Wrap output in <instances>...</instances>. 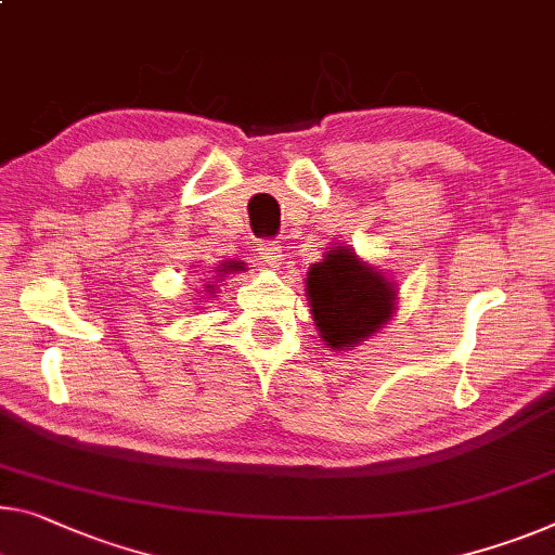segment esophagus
Listing matches in <instances>:
<instances>
[{"mask_svg": "<svg viewBox=\"0 0 555 555\" xmlns=\"http://www.w3.org/2000/svg\"><path fill=\"white\" fill-rule=\"evenodd\" d=\"M258 260L262 266H270V268H278L280 260H283V245L280 241H272V237H266V241H258Z\"/></svg>", "mask_w": 555, "mask_h": 555, "instance_id": "esophagus-1", "label": "esophagus"}]
</instances>
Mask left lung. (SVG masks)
<instances>
[{
	"instance_id": "left-lung-1",
	"label": "left lung",
	"mask_w": 555,
	"mask_h": 555,
	"mask_svg": "<svg viewBox=\"0 0 555 555\" xmlns=\"http://www.w3.org/2000/svg\"><path fill=\"white\" fill-rule=\"evenodd\" d=\"M314 325L332 349L354 347L391 318L395 289L349 248L330 250L307 272Z\"/></svg>"
}]
</instances>
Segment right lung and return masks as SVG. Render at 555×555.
Returning <instances> with one entry per match:
<instances>
[{
	"mask_svg": "<svg viewBox=\"0 0 555 555\" xmlns=\"http://www.w3.org/2000/svg\"><path fill=\"white\" fill-rule=\"evenodd\" d=\"M241 266H243V262H235V266H225L223 270H228V268H230V270H237V268H241Z\"/></svg>",
	"mask_w": 555,
	"mask_h": 555,
	"instance_id": "right-lung-1",
	"label": "right lung"
}]
</instances>
